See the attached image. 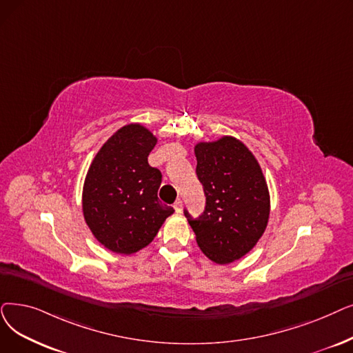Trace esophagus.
<instances>
[{"label":"esophagus","mask_w":353,"mask_h":353,"mask_svg":"<svg viewBox=\"0 0 353 353\" xmlns=\"http://www.w3.org/2000/svg\"><path fill=\"white\" fill-rule=\"evenodd\" d=\"M173 206H174V210H176L177 213H181V210H183V202L180 201V199H179V201L174 202Z\"/></svg>","instance_id":"esophagus-1"}]
</instances>
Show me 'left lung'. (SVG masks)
I'll return each mask as SVG.
<instances>
[{
    "label": "left lung",
    "instance_id": "1",
    "mask_svg": "<svg viewBox=\"0 0 353 353\" xmlns=\"http://www.w3.org/2000/svg\"><path fill=\"white\" fill-rule=\"evenodd\" d=\"M196 174L205 192L197 218L185 209L199 248L216 264L250 252L270 216L268 188L252 152L234 137L194 147Z\"/></svg>",
    "mask_w": 353,
    "mask_h": 353
}]
</instances>
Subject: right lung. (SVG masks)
<instances>
[{
	"instance_id": "add662e5",
	"label": "right lung",
	"mask_w": 353,
	"mask_h": 353,
	"mask_svg": "<svg viewBox=\"0 0 353 353\" xmlns=\"http://www.w3.org/2000/svg\"><path fill=\"white\" fill-rule=\"evenodd\" d=\"M157 139L140 124L118 130L92 161L83 186V216L95 238L118 254L154 239L174 212L160 202L161 172L148 164Z\"/></svg>"
}]
</instances>
